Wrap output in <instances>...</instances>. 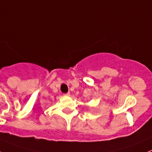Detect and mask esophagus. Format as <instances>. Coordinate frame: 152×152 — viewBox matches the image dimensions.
Listing matches in <instances>:
<instances>
[{
	"mask_svg": "<svg viewBox=\"0 0 152 152\" xmlns=\"http://www.w3.org/2000/svg\"><path fill=\"white\" fill-rule=\"evenodd\" d=\"M65 95H66V96H69V95H70V92H67V93H66L65 94Z\"/></svg>",
	"mask_w": 152,
	"mask_h": 152,
	"instance_id": "34e87169",
	"label": "esophagus"
}]
</instances>
